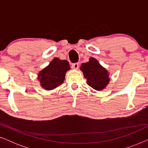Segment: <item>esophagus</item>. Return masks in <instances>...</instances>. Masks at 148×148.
<instances>
[{"instance_id":"obj_1","label":"esophagus","mask_w":148,"mask_h":148,"mask_svg":"<svg viewBox=\"0 0 148 148\" xmlns=\"http://www.w3.org/2000/svg\"><path fill=\"white\" fill-rule=\"evenodd\" d=\"M72 69H77L79 68V63L78 62H76V63H73L72 64Z\"/></svg>"}]
</instances>
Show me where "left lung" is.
I'll list each match as a JSON object with an SVG mask.
<instances>
[{
  "label": "left lung",
  "instance_id": "obj_1",
  "mask_svg": "<svg viewBox=\"0 0 148 148\" xmlns=\"http://www.w3.org/2000/svg\"><path fill=\"white\" fill-rule=\"evenodd\" d=\"M80 69L87 79V84L94 90L100 91L106 88L110 82L108 72L94 58L82 64Z\"/></svg>",
  "mask_w": 148,
  "mask_h": 148
}]
</instances>
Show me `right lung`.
<instances>
[{
    "label": "right lung",
    "instance_id": "1",
    "mask_svg": "<svg viewBox=\"0 0 148 148\" xmlns=\"http://www.w3.org/2000/svg\"><path fill=\"white\" fill-rule=\"evenodd\" d=\"M70 69L67 60L54 58L48 65L40 71L38 79L46 90H51L63 83L65 74Z\"/></svg>",
    "mask_w": 148,
    "mask_h": 148
}]
</instances>
